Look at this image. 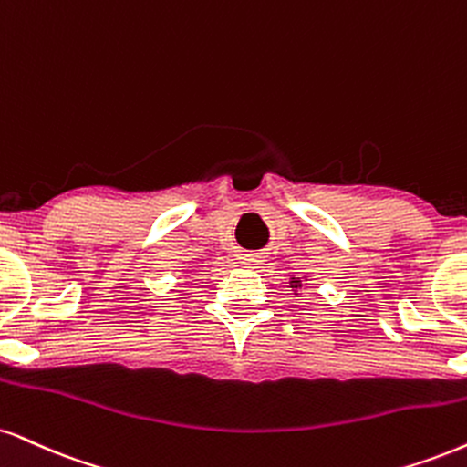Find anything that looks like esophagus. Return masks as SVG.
<instances>
[{
  "label": "esophagus",
  "mask_w": 467,
  "mask_h": 467,
  "mask_svg": "<svg viewBox=\"0 0 467 467\" xmlns=\"http://www.w3.org/2000/svg\"><path fill=\"white\" fill-rule=\"evenodd\" d=\"M241 263H244L245 267H258V265H261V256L244 254V256H241Z\"/></svg>",
  "instance_id": "esophagus-1"
}]
</instances>
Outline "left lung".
I'll use <instances>...</instances> for the list:
<instances>
[{
    "label": "left lung",
    "mask_w": 467,
    "mask_h": 467,
    "mask_svg": "<svg viewBox=\"0 0 467 467\" xmlns=\"http://www.w3.org/2000/svg\"><path fill=\"white\" fill-rule=\"evenodd\" d=\"M308 280V276H300V278H296V276H291L289 278V289L294 291L296 296H300V289L305 287V283Z\"/></svg>",
    "instance_id": "left-lung-1"
}]
</instances>
